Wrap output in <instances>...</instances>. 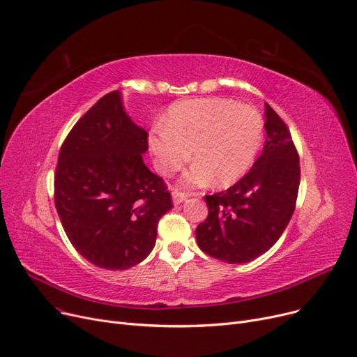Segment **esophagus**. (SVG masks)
Wrapping results in <instances>:
<instances>
[{
    "label": "esophagus",
    "mask_w": 357,
    "mask_h": 357,
    "mask_svg": "<svg viewBox=\"0 0 357 357\" xmlns=\"http://www.w3.org/2000/svg\"><path fill=\"white\" fill-rule=\"evenodd\" d=\"M172 196H173V202H174V205H178V203H181L183 200L188 199V195H185L184 192H180V190H177V189H173V192H172Z\"/></svg>",
    "instance_id": "1"
}]
</instances>
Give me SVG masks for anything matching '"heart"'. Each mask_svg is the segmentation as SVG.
Here are the masks:
<instances>
[{
    "label": "heart",
    "mask_w": 357,
    "mask_h": 357,
    "mask_svg": "<svg viewBox=\"0 0 357 357\" xmlns=\"http://www.w3.org/2000/svg\"><path fill=\"white\" fill-rule=\"evenodd\" d=\"M261 114L229 98L184 100L169 107L162 128L149 137V148L164 176L190 160L181 178L188 188H218L238 181L252 165L263 144ZM192 151H190V149Z\"/></svg>",
    "instance_id": "b5f03b06"
}]
</instances>
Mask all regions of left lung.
Wrapping results in <instances>:
<instances>
[{
    "instance_id": "8db88e82",
    "label": "left lung",
    "mask_w": 357,
    "mask_h": 357,
    "mask_svg": "<svg viewBox=\"0 0 357 357\" xmlns=\"http://www.w3.org/2000/svg\"><path fill=\"white\" fill-rule=\"evenodd\" d=\"M261 155L225 192L205 196L208 218L196 228L199 248L229 264L248 263L275 245L295 211L301 181L291 132L266 103Z\"/></svg>"
}]
</instances>
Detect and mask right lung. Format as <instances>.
<instances>
[{"label":"right lung","mask_w":357,"mask_h":357,"mask_svg":"<svg viewBox=\"0 0 357 357\" xmlns=\"http://www.w3.org/2000/svg\"><path fill=\"white\" fill-rule=\"evenodd\" d=\"M148 133L112 91L74 125L55 172V206L74 248L97 267L126 270L152 251L158 222L173 208L142 154Z\"/></svg>","instance_id":"add662e5"}]
</instances>
